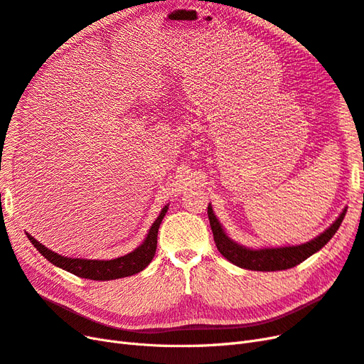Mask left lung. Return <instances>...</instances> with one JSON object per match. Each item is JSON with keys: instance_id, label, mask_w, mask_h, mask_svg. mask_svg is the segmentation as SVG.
<instances>
[{"instance_id": "left-lung-1", "label": "left lung", "mask_w": 364, "mask_h": 364, "mask_svg": "<svg viewBox=\"0 0 364 364\" xmlns=\"http://www.w3.org/2000/svg\"><path fill=\"white\" fill-rule=\"evenodd\" d=\"M207 215H209L213 240L218 252H220L227 261H230L232 264L245 269H253V272H279V269H287L299 265L311 255L318 252L320 248H323L338 230V227L346 215V209L340 213V216L331 224V227H328L323 233L314 237V240H311L309 242L289 247L257 248V250L247 248L232 241L230 237L225 235L220 221L216 220L210 204L207 207Z\"/></svg>"}]
</instances>
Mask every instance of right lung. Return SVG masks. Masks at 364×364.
Instances as JSON below:
<instances>
[{"label":"right lung","mask_w":364,"mask_h":364,"mask_svg":"<svg viewBox=\"0 0 364 364\" xmlns=\"http://www.w3.org/2000/svg\"><path fill=\"white\" fill-rule=\"evenodd\" d=\"M168 209L169 205L163 207L159 218L151 225L149 233L146 237H144L141 245H139L136 250L128 255L116 257V259H109V261H99V259H79V257L73 259L67 256H60L55 252H51L46 245L39 244L33 236H30L28 233L26 235L28 237V241L35 245L36 250L43 255L47 261H50L51 264L62 269H65V272H70L75 276L91 279V280H112V279L128 277L136 273H140L141 269H144L151 264L155 250H157L159 228Z\"/></svg>","instance_id":"add662e5"}]
</instances>
